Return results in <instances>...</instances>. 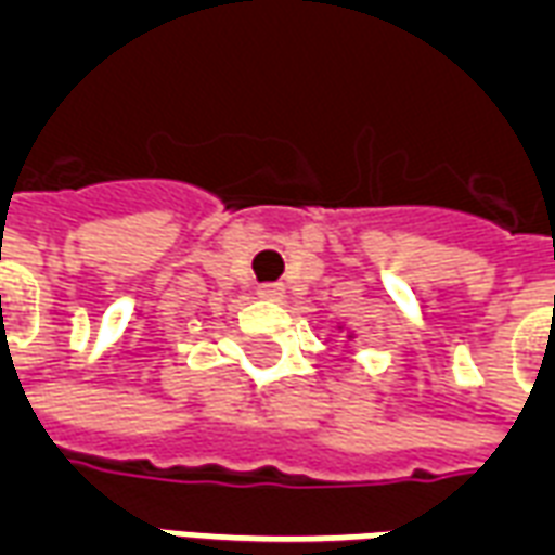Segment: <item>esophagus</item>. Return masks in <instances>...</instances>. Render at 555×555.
Segmentation results:
<instances>
[{
    "label": "esophagus",
    "instance_id": "34e87169",
    "mask_svg": "<svg viewBox=\"0 0 555 555\" xmlns=\"http://www.w3.org/2000/svg\"><path fill=\"white\" fill-rule=\"evenodd\" d=\"M257 295H260V298H266V301H281L283 286L281 283H262L260 289H257Z\"/></svg>",
    "mask_w": 555,
    "mask_h": 555
}]
</instances>
